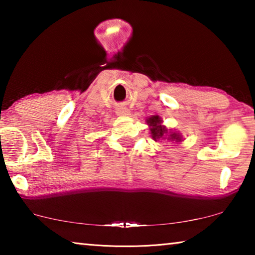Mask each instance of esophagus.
<instances>
[{"mask_svg": "<svg viewBox=\"0 0 255 255\" xmlns=\"http://www.w3.org/2000/svg\"><path fill=\"white\" fill-rule=\"evenodd\" d=\"M116 114H117L118 116H128L129 114H130V111H129V109L126 107H120L116 109Z\"/></svg>", "mask_w": 255, "mask_h": 255, "instance_id": "esophagus-1", "label": "esophagus"}]
</instances>
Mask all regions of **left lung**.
Masks as SVG:
<instances>
[{
	"mask_svg": "<svg viewBox=\"0 0 255 255\" xmlns=\"http://www.w3.org/2000/svg\"><path fill=\"white\" fill-rule=\"evenodd\" d=\"M146 123L149 126L150 135L153 139L156 141L159 139H167L170 141H182V136L179 132L169 130L165 126L162 125V120L158 116H152L149 117Z\"/></svg>",
	"mask_w": 255,
	"mask_h": 255,
	"instance_id": "obj_1",
	"label": "left lung"
}]
</instances>
